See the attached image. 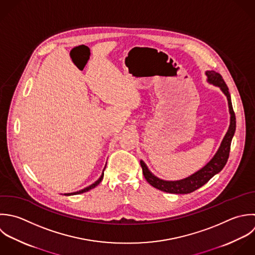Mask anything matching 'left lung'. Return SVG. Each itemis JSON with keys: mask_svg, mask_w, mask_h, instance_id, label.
I'll return each mask as SVG.
<instances>
[{"mask_svg": "<svg viewBox=\"0 0 255 255\" xmlns=\"http://www.w3.org/2000/svg\"><path fill=\"white\" fill-rule=\"evenodd\" d=\"M208 75V80L215 84L218 85L222 88L224 93L228 97L229 101V107H230V113H231V125L230 128L222 142V145L215 155V157L211 160L210 163H208L202 170L199 172L195 173L194 175L190 176L187 179L181 180V181H175V182H168V181H163L155 177L151 172L148 170L147 166L143 161H141V167L143 170V175L146 179V181L154 188L170 193V194H190L195 192L196 190L200 189L203 187L205 184H207L216 174L221 172L224 167L226 166L229 157H230V151H231V144L233 137L236 132V127H237V120H236V114L233 108L232 104V99H231V94L229 92V87L224 80L223 76L214 71H207Z\"/></svg>", "mask_w": 255, "mask_h": 255, "instance_id": "left-lung-1", "label": "left lung"}]
</instances>
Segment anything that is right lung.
I'll return each instance as SVG.
<instances>
[{
    "label": "right lung",
    "mask_w": 255,
    "mask_h": 255,
    "mask_svg": "<svg viewBox=\"0 0 255 255\" xmlns=\"http://www.w3.org/2000/svg\"><path fill=\"white\" fill-rule=\"evenodd\" d=\"M103 176H104V174L102 173V175H101V177L94 183V184H92L91 186H89V187H87V188H85V189H83V190H81V191H78V192H75V193H71V194H64L65 196H70V195H77V194H82V193H85V192H87V191H89V190H91V189H93V188H95L97 185H99V183L102 181V179H103Z\"/></svg>",
    "instance_id": "right-lung-1"
}]
</instances>
